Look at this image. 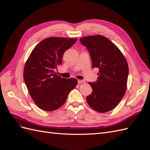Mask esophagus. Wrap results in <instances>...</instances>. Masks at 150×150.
Masks as SVG:
<instances>
[{"label": "esophagus", "instance_id": "1", "mask_svg": "<svg viewBox=\"0 0 150 150\" xmlns=\"http://www.w3.org/2000/svg\"><path fill=\"white\" fill-rule=\"evenodd\" d=\"M85 83V81L84 80H78V84H81L82 83Z\"/></svg>", "mask_w": 150, "mask_h": 150}]
</instances>
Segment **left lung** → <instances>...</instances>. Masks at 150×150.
I'll use <instances>...</instances> for the list:
<instances>
[{
	"label": "left lung",
	"instance_id": "1",
	"mask_svg": "<svg viewBox=\"0 0 150 150\" xmlns=\"http://www.w3.org/2000/svg\"><path fill=\"white\" fill-rule=\"evenodd\" d=\"M79 40L88 49L93 67L99 69L96 82L89 83L93 91L86 97V101L94 111H110L125 94L129 73L128 62L118 47L104 36H87Z\"/></svg>",
	"mask_w": 150,
	"mask_h": 150
}]
</instances>
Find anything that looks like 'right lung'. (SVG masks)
Instances as JSON below:
<instances>
[{
  "label": "right lung",
  "instance_id": "obj_1",
  "mask_svg": "<svg viewBox=\"0 0 150 150\" xmlns=\"http://www.w3.org/2000/svg\"><path fill=\"white\" fill-rule=\"evenodd\" d=\"M78 39L51 37L42 40L31 52L24 69L28 91L39 108L52 111L61 108L78 84L75 78L65 79L55 69L62 64L63 54Z\"/></svg>",
  "mask_w": 150,
  "mask_h": 150
}]
</instances>
